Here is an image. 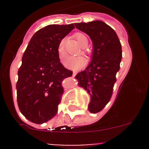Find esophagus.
I'll return each instance as SVG.
<instances>
[{"label":"esophagus","mask_w":149,"mask_h":149,"mask_svg":"<svg viewBox=\"0 0 149 149\" xmlns=\"http://www.w3.org/2000/svg\"><path fill=\"white\" fill-rule=\"evenodd\" d=\"M76 72L73 71V76H76Z\"/></svg>","instance_id":"obj_1"}]
</instances>
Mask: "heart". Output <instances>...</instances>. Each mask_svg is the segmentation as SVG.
I'll list each match as a JSON object with an SVG mask.
<instances>
[{"label": "heart", "instance_id": "b5f03b06", "mask_svg": "<svg viewBox=\"0 0 149 149\" xmlns=\"http://www.w3.org/2000/svg\"><path fill=\"white\" fill-rule=\"evenodd\" d=\"M75 37H76V40H78L81 47L84 48L88 45V39L86 38V37L84 34H81V33H77V34H76ZM65 39H62L60 41L59 44L58 45V48H57L58 55L61 61H63L66 55L65 49ZM86 63V59L83 56H77L68 58L65 61V62L63 63V65L69 69H71V70H78L84 67Z\"/></svg>", "mask_w": 149, "mask_h": 149}]
</instances>
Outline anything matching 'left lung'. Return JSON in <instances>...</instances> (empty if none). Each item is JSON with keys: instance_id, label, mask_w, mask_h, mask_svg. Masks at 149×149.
Segmentation results:
<instances>
[{"instance_id": "8db88e82", "label": "left lung", "mask_w": 149, "mask_h": 149, "mask_svg": "<svg viewBox=\"0 0 149 149\" xmlns=\"http://www.w3.org/2000/svg\"><path fill=\"white\" fill-rule=\"evenodd\" d=\"M75 26L89 36L92 41L91 61L75 78L79 86L91 96L88 109L100 112L109 102L122 60V47L115 30L102 21L76 23Z\"/></svg>"}]
</instances>
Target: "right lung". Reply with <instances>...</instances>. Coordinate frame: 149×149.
Listing matches in <instances>:
<instances>
[{"mask_svg": "<svg viewBox=\"0 0 149 149\" xmlns=\"http://www.w3.org/2000/svg\"><path fill=\"white\" fill-rule=\"evenodd\" d=\"M73 29V24L41 29L31 37L22 56L16 83L18 106L22 115L36 124L55 116L63 93L62 81L73 74L60 62L57 48Z\"/></svg>", "mask_w": 149, "mask_h": 149, "instance_id": "add662e5", "label": "right lung"}]
</instances>
